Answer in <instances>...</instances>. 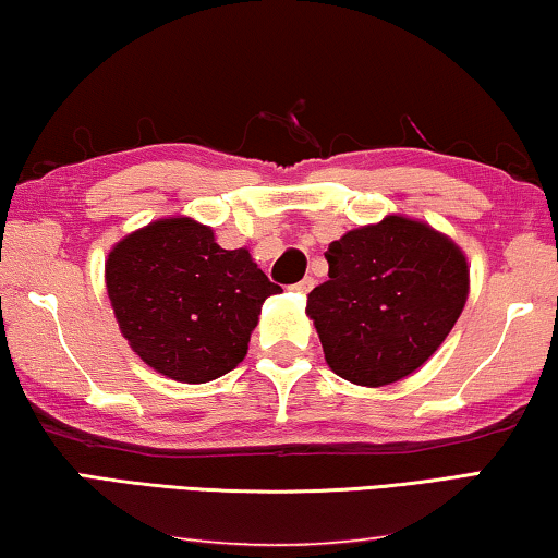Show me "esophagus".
Here are the masks:
<instances>
[{"mask_svg":"<svg viewBox=\"0 0 558 558\" xmlns=\"http://www.w3.org/2000/svg\"><path fill=\"white\" fill-rule=\"evenodd\" d=\"M312 287H314V279L312 277H304L302 281H296V284L291 287V289H294L296 294H308V291H312Z\"/></svg>","mask_w":558,"mask_h":558,"instance_id":"obj_1","label":"esophagus"}]
</instances>
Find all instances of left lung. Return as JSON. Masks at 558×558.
<instances>
[{
	"label": "left lung",
	"mask_w": 558,
	"mask_h": 558,
	"mask_svg": "<svg viewBox=\"0 0 558 558\" xmlns=\"http://www.w3.org/2000/svg\"><path fill=\"white\" fill-rule=\"evenodd\" d=\"M329 279L306 296L333 374L384 387L416 372L457 324L469 294L459 246L422 221L387 217L327 250Z\"/></svg>",
	"instance_id": "1"
}]
</instances>
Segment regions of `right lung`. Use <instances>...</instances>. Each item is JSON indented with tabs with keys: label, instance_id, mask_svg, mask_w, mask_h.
Instances as JSON below:
<instances>
[{
	"label": "right lung",
	"instance_id": "add662e5",
	"mask_svg": "<svg viewBox=\"0 0 558 558\" xmlns=\"http://www.w3.org/2000/svg\"><path fill=\"white\" fill-rule=\"evenodd\" d=\"M281 287L246 250H221L192 219H161L107 259L119 329L144 364L184 384L227 374L246 356L262 304Z\"/></svg>",
	"mask_w": 558,
	"mask_h": 558
}]
</instances>
